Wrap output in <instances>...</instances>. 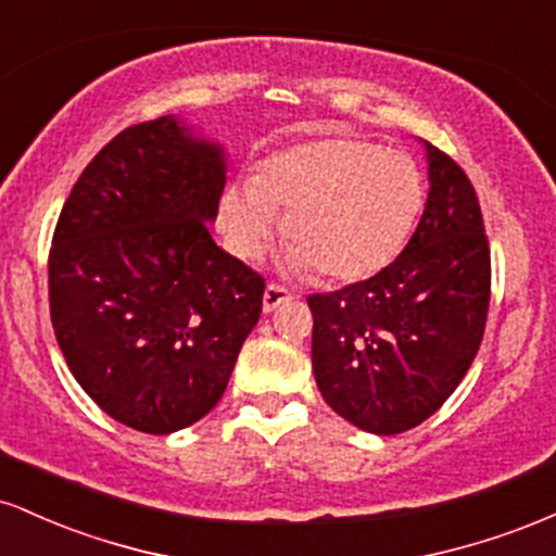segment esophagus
I'll return each instance as SVG.
<instances>
[{
  "mask_svg": "<svg viewBox=\"0 0 556 556\" xmlns=\"http://www.w3.org/2000/svg\"><path fill=\"white\" fill-rule=\"evenodd\" d=\"M292 298V292L287 290V287H282V285H266V290H264V311L266 314H271L274 308H279V305L282 303H287V300Z\"/></svg>",
  "mask_w": 556,
  "mask_h": 556,
  "instance_id": "34e87169",
  "label": "esophagus"
}]
</instances>
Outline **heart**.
Returning <instances> with one entry per match:
<instances>
[{
	"mask_svg": "<svg viewBox=\"0 0 556 556\" xmlns=\"http://www.w3.org/2000/svg\"><path fill=\"white\" fill-rule=\"evenodd\" d=\"M424 198V175L405 151L363 138H316L264 159L256 180L227 185L219 229L235 256L256 258L287 214V269L358 282L397 258Z\"/></svg>",
	"mask_w": 556,
	"mask_h": 556,
	"instance_id": "1",
	"label": "heart"
}]
</instances>
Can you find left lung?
Instances as JSON below:
<instances>
[{
    "label": "left lung",
    "mask_w": 556,
    "mask_h": 556,
    "mask_svg": "<svg viewBox=\"0 0 556 556\" xmlns=\"http://www.w3.org/2000/svg\"><path fill=\"white\" fill-rule=\"evenodd\" d=\"M429 198L405 251L363 282L308 298L316 384L334 413L392 437L433 416L468 374L491 295L478 195L426 143Z\"/></svg>",
    "instance_id": "8db88e82"
}]
</instances>
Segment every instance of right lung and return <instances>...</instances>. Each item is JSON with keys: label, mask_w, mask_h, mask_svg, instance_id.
Instances as JSON below:
<instances>
[{"label": "right lung", "mask_w": 556, "mask_h": 556, "mask_svg": "<svg viewBox=\"0 0 556 556\" xmlns=\"http://www.w3.org/2000/svg\"><path fill=\"white\" fill-rule=\"evenodd\" d=\"M225 149L177 117L114 136L83 169L49 253L54 337L83 392L143 433L225 394L264 279L216 245Z\"/></svg>", "instance_id": "right-lung-1"}]
</instances>
